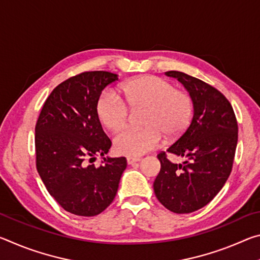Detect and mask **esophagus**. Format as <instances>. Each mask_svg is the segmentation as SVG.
Listing matches in <instances>:
<instances>
[{
    "label": "esophagus",
    "mask_w": 260,
    "mask_h": 260,
    "mask_svg": "<svg viewBox=\"0 0 260 260\" xmlns=\"http://www.w3.org/2000/svg\"><path fill=\"white\" fill-rule=\"evenodd\" d=\"M140 160H141V158H139V157H127V164L128 165L134 164V162H138Z\"/></svg>",
    "instance_id": "obj_1"
}]
</instances>
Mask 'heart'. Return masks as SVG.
<instances>
[{"label": "heart", "mask_w": 260, "mask_h": 260, "mask_svg": "<svg viewBox=\"0 0 260 260\" xmlns=\"http://www.w3.org/2000/svg\"><path fill=\"white\" fill-rule=\"evenodd\" d=\"M119 95L104 90L96 102V114L105 128L116 132L128 119L129 109L146 108L141 128L122 129L113 140L120 155L141 156L159 146L164 135L174 140L190 124L193 113L191 96L174 89L172 83L155 76H141L122 83Z\"/></svg>", "instance_id": "obj_1"}]
</instances>
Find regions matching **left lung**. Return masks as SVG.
I'll use <instances>...</instances> for the list:
<instances>
[{"mask_svg":"<svg viewBox=\"0 0 260 260\" xmlns=\"http://www.w3.org/2000/svg\"><path fill=\"white\" fill-rule=\"evenodd\" d=\"M178 79L193 102V117L186 132L166 152L186 156L173 165L165 151L158 153L160 171L153 182L157 200L174 213L202 209L221 190L232 172L237 146V121L225 96L209 83L179 71Z\"/></svg>","mask_w":260,"mask_h":260,"instance_id":"left-lung-1","label":"left lung"}]
</instances>
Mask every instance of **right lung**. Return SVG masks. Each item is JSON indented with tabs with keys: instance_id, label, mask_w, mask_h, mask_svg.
Here are the masks:
<instances>
[{
	"instance_id": "add662e5",
	"label": "right lung",
	"mask_w": 260,
	"mask_h": 260,
	"mask_svg": "<svg viewBox=\"0 0 260 260\" xmlns=\"http://www.w3.org/2000/svg\"><path fill=\"white\" fill-rule=\"evenodd\" d=\"M118 80L107 71L82 72L48 96L35 125L37 170L48 192L70 213L94 217L116 197L125 157H104L111 141L96 114L102 90ZM104 157L99 168L87 159Z\"/></svg>"
}]
</instances>
